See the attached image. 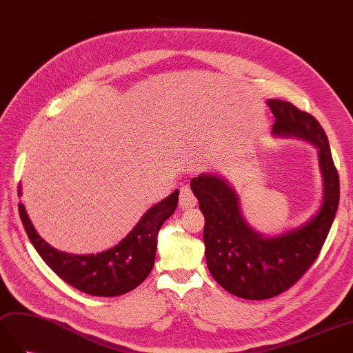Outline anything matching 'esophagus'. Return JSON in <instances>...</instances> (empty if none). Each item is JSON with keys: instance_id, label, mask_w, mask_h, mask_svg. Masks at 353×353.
Wrapping results in <instances>:
<instances>
[{"instance_id": "34e87169", "label": "esophagus", "mask_w": 353, "mask_h": 353, "mask_svg": "<svg viewBox=\"0 0 353 353\" xmlns=\"http://www.w3.org/2000/svg\"><path fill=\"white\" fill-rule=\"evenodd\" d=\"M196 204V199L195 195L192 194V191L188 186H183L180 190V195H179V206L182 209H191Z\"/></svg>"}]
</instances>
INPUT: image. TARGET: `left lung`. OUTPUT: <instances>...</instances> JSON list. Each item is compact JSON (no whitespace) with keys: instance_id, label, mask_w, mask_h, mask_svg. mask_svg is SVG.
I'll return each mask as SVG.
<instances>
[{"instance_id":"left-lung-1","label":"left lung","mask_w":353,"mask_h":353,"mask_svg":"<svg viewBox=\"0 0 353 353\" xmlns=\"http://www.w3.org/2000/svg\"><path fill=\"white\" fill-rule=\"evenodd\" d=\"M275 121V138H296L317 149L322 174V201L316 214L298 227L274 236L248 224L239 194L216 173L191 180V190L204 215L206 263L215 281L234 296L260 301L288 290L313 265L334 223L340 200V180L327 137L319 121L290 102L268 99Z\"/></svg>"}]
</instances>
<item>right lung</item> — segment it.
Listing matches in <instances>:
<instances>
[{
    "label": "right lung",
    "mask_w": 353,
    "mask_h": 353,
    "mask_svg": "<svg viewBox=\"0 0 353 353\" xmlns=\"http://www.w3.org/2000/svg\"><path fill=\"white\" fill-rule=\"evenodd\" d=\"M18 194L22 195L21 186ZM177 201L176 190L145 210L125 239L97 254L55 250L36 232L22 203H19V215L32 247L63 281L92 296L110 298L134 290L150 274L157 256L158 233L162 224L174 214Z\"/></svg>",
    "instance_id": "obj_1"
}]
</instances>
